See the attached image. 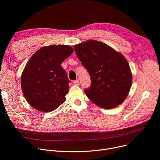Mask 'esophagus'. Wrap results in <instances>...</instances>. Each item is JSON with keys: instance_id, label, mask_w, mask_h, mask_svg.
<instances>
[{"instance_id": "34e87169", "label": "esophagus", "mask_w": 160, "mask_h": 160, "mask_svg": "<svg viewBox=\"0 0 160 160\" xmlns=\"http://www.w3.org/2000/svg\"><path fill=\"white\" fill-rule=\"evenodd\" d=\"M73 83H74V85L78 86V85L80 84V81H79V80H74V81L73 82Z\"/></svg>"}]
</instances>
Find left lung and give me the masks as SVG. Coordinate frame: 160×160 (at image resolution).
I'll return each instance as SVG.
<instances>
[{
    "label": "left lung",
    "mask_w": 160,
    "mask_h": 160,
    "mask_svg": "<svg viewBox=\"0 0 160 160\" xmlns=\"http://www.w3.org/2000/svg\"><path fill=\"white\" fill-rule=\"evenodd\" d=\"M74 49L91 80L85 93L91 102L104 109L114 108L127 98L132 74L127 59L113 48L96 40L75 45Z\"/></svg>",
    "instance_id": "1"
}]
</instances>
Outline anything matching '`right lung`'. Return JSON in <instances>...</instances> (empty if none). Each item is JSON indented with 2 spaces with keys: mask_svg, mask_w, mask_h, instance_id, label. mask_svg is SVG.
I'll use <instances>...</instances> for the list:
<instances>
[{
  "mask_svg": "<svg viewBox=\"0 0 160 160\" xmlns=\"http://www.w3.org/2000/svg\"><path fill=\"white\" fill-rule=\"evenodd\" d=\"M72 52L69 45H52L41 48L30 58L22 72L21 85L32 108L50 112L65 101L70 81L61 64Z\"/></svg>",
  "mask_w": 160,
  "mask_h": 160,
  "instance_id": "add662e5",
  "label": "right lung"
}]
</instances>
